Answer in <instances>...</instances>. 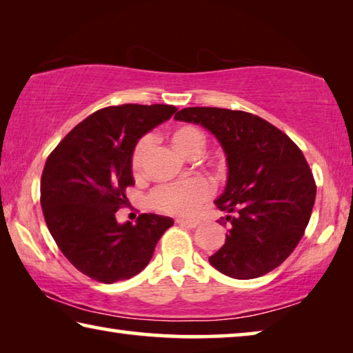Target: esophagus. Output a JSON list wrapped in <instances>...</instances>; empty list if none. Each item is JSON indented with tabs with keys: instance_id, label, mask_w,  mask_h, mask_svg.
Here are the masks:
<instances>
[{
	"instance_id": "34e87169",
	"label": "esophagus",
	"mask_w": 353,
	"mask_h": 353,
	"mask_svg": "<svg viewBox=\"0 0 353 353\" xmlns=\"http://www.w3.org/2000/svg\"><path fill=\"white\" fill-rule=\"evenodd\" d=\"M176 223L181 224V225H187V227H190V229H194V227L199 225V221L198 219H182V218H177Z\"/></svg>"
}]
</instances>
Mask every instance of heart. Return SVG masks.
Wrapping results in <instances>:
<instances>
[{"label":"heart","mask_w":353,"mask_h":353,"mask_svg":"<svg viewBox=\"0 0 353 353\" xmlns=\"http://www.w3.org/2000/svg\"><path fill=\"white\" fill-rule=\"evenodd\" d=\"M171 141L174 148L183 157H198L205 145V137L194 126H179L171 132ZM151 148V140L145 137L137 143L132 157H130V168L135 176L143 170V163ZM212 193L210 183L205 179L194 177L190 181L177 183H165L155 188L151 193V205L155 210L170 214H191L196 212L202 202Z\"/></svg>","instance_id":"obj_1"}]
</instances>
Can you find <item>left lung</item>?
I'll use <instances>...</instances> for the list:
<instances>
[{
    "label": "left lung",
    "instance_id": "1",
    "mask_svg": "<svg viewBox=\"0 0 353 353\" xmlns=\"http://www.w3.org/2000/svg\"><path fill=\"white\" fill-rule=\"evenodd\" d=\"M174 118L210 130L225 154L227 183L214 204L229 213V230L210 265L240 280L276 270L301 241L314 205V179L301 149L248 112L187 107Z\"/></svg>",
    "mask_w": 353,
    "mask_h": 353
}]
</instances>
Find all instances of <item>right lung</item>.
Masks as SVG:
<instances>
[{"label":"right lung","instance_id":"obj_1","mask_svg":"<svg viewBox=\"0 0 353 353\" xmlns=\"http://www.w3.org/2000/svg\"><path fill=\"white\" fill-rule=\"evenodd\" d=\"M176 110L166 104L105 107L77 124L46 160L40 204L48 230L71 265L97 282L137 276L174 224L154 213L140 214L134 225L119 224L115 213L135 183L130 157L137 141Z\"/></svg>","mask_w":353,"mask_h":353}]
</instances>
